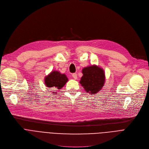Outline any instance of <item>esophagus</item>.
I'll use <instances>...</instances> for the list:
<instances>
[{
	"mask_svg": "<svg viewBox=\"0 0 149 149\" xmlns=\"http://www.w3.org/2000/svg\"><path fill=\"white\" fill-rule=\"evenodd\" d=\"M72 77L74 78V79H77V74H76V73H74V74H72Z\"/></svg>",
	"mask_w": 149,
	"mask_h": 149,
	"instance_id": "esophagus-1",
	"label": "esophagus"
}]
</instances>
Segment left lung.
<instances>
[{"instance_id":"left-lung-1","label":"left lung","mask_w":149,"mask_h":149,"mask_svg":"<svg viewBox=\"0 0 149 149\" xmlns=\"http://www.w3.org/2000/svg\"><path fill=\"white\" fill-rule=\"evenodd\" d=\"M80 83L90 94H95L102 89L105 82V74L102 68L96 65L84 68Z\"/></svg>"}]
</instances>
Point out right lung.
Instances as JSON below:
<instances>
[{
    "mask_svg": "<svg viewBox=\"0 0 149 149\" xmlns=\"http://www.w3.org/2000/svg\"><path fill=\"white\" fill-rule=\"evenodd\" d=\"M68 81L66 75L57 70H53L45 78V84L47 88L52 89H60ZM56 92H53L55 93Z\"/></svg>",
    "mask_w": 149,
    "mask_h": 149,
    "instance_id": "obj_1",
    "label": "right lung"
}]
</instances>
